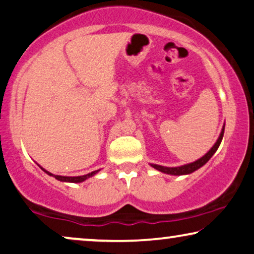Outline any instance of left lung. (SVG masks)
Listing matches in <instances>:
<instances>
[{
  "label": "left lung",
  "instance_id": "8db88e82",
  "mask_svg": "<svg viewBox=\"0 0 254 254\" xmlns=\"http://www.w3.org/2000/svg\"><path fill=\"white\" fill-rule=\"evenodd\" d=\"M223 134H224V126H223V128H222L220 137H218L216 143L213 145V148H211L210 150L203 156V157H201L200 159H197V161H195V162L190 163V164H186L183 166H178V168H166V166H162V165H157V164H151V166L152 168H155L156 170H158V171L168 173V175H173V176H182V175H189V173H192L195 171V170L200 169L201 166H203L204 164H206V163L211 158V156L216 152V150L221 144L222 138H223Z\"/></svg>",
  "mask_w": 254,
  "mask_h": 254
}]
</instances>
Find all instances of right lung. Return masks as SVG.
Here are the masks:
<instances>
[{
	"mask_svg": "<svg viewBox=\"0 0 254 254\" xmlns=\"http://www.w3.org/2000/svg\"><path fill=\"white\" fill-rule=\"evenodd\" d=\"M41 169H43V168H41ZM43 170H44V169H43ZM44 171L46 172V173H48V175H50V176H53V177H55V179L60 180V182H68V183H82V182H84L85 179H88V178H90V177H92L93 175H96V173L98 172V170H97V171H93V172H91V173H88V175H85V176H78V177L54 176V175H52V173L47 172L46 170H44Z\"/></svg>",
	"mask_w": 254,
	"mask_h": 254,
	"instance_id": "obj_1",
	"label": "right lung"
}]
</instances>
